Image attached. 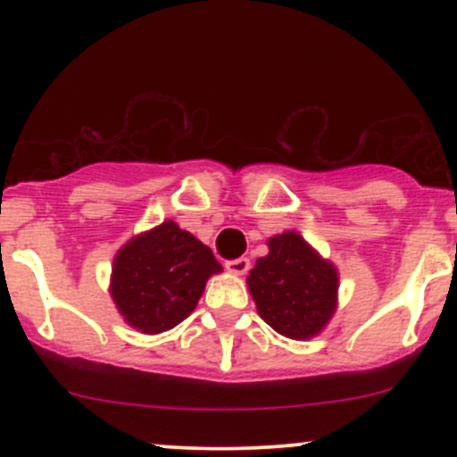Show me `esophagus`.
Returning <instances> with one entry per match:
<instances>
[{"mask_svg": "<svg viewBox=\"0 0 457 457\" xmlns=\"http://www.w3.org/2000/svg\"><path fill=\"white\" fill-rule=\"evenodd\" d=\"M225 269H228L229 272H234V275H245V272L251 269V262H249V258L228 260L225 262Z\"/></svg>", "mask_w": 457, "mask_h": 457, "instance_id": "esophagus-1", "label": "esophagus"}]
</instances>
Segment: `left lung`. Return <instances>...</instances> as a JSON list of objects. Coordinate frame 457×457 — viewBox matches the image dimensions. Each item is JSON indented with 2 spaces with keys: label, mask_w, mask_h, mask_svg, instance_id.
Masks as SVG:
<instances>
[{
  "label": "left lung",
  "mask_w": 457,
  "mask_h": 457,
  "mask_svg": "<svg viewBox=\"0 0 457 457\" xmlns=\"http://www.w3.org/2000/svg\"><path fill=\"white\" fill-rule=\"evenodd\" d=\"M269 249L246 279L260 316L286 337H313L337 305V270L296 232L270 238Z\"/></svg>",
  "instance_id": "8db88e82"
}]
</instances>
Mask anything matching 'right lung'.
I'll use <instances>...</instances> for the list:
<instances>
[{"mask_svg": "<svg viewBox=\"0 0 457 457\" xmlns=\"http://www.w3.org/2000/svg\"><path fill=\"white\" fill-rule=\"evenodd\" d=\"M217 258L174 221L137 236L113 260L112 296L118 312L141 333L174 328L197 305Z\"/></svg>", "mask_w": 457, "mask_h": 457, "instance_id": "add662e5", "label": "right lung"}]
</instances>
